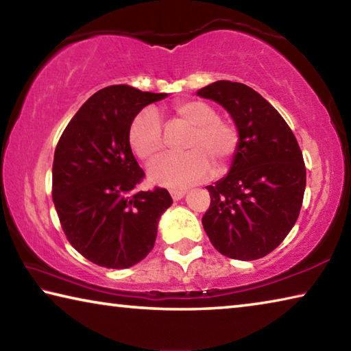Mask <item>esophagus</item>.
Here are the masks:
<instances>
[{
	"label": "esophagus",
	"instance_id": "1",
	"mask_svg": "<svg viewBox=\"0 0 351 351\" xmlns=\"http://www.w3.org/2000/svg\"><path fill=\"white\" fill-rule=\"evenodd\" d=\"M170 195H171V198H173L175 201H178V199H181V198L186 197V190L173 189V190H170Z\"/></svg>",
	"mask_w": 351,
	"mask_h": 351
}]
</instances>
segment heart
<instances>
[{"label":"heart","instance_id":"b5f03b06","mask_svg":"<svg viewBox=\"0 0 351 351\" xmlns=\"http://www.w3.org/2000/svg\"><path fill=\"white\" fill-rule=\"evenodd\" d=\"M171 111L178 121L190 127L181 145L186 153L153 162L148 178L161 186L187 187L204 181L210 169L215 176L223 175L239 145L235 127L221 121L218 111L203 100H181ZM128 142L136 156L145 162L162 153V128L156 112L147 108L136 114L128 130Z\"/></svg>","mask_w":351,"mask_h":351}]
</instances>
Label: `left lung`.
<instances>
[{"label": "left lung", "mask_w": 351, "mask_h": 351, "mask_svg": "<svg viewBox=\"0 0 351 351\" xmlns=\"http://www.w3.org/2000/svg\"><path fill=\"white\" fill-rule=\"evenodd\" d=\"M223 106L239 130L228 175L206 189L203 228L219 254L235 260L268 255L299 217L306 186L300 147L285 119L257 91L218 80L197 91Z\"/></svg>", "instance_id": "left-lung-1"}]
</instances>
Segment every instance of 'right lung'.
<instances>
[{
	"mask_svg": "<svg viewBox=\"0 0 351 351\" xmlns=\"http://www.w3.org/2000/svg\"><path fill=\"white\" fill-rule=\"evenodd\" d=\"M165 93L111 85L86 100L58 141L52 199L77 252L104 268L125 269L154 246L158 223L173 203L165 189L134 192L144 178L128 142L136 114Z\"/></svg>",
	"mask_w": 351,
	"mask_h": 351,
	"instance_id": "add662e5",
	"label": "right lung"
}]
</instances>
